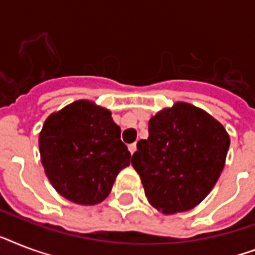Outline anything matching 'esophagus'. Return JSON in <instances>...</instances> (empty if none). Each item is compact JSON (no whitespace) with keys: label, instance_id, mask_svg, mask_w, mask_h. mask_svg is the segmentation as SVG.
<instances>
[{"label":"esophagus","instance_id":"esophagus-1","mask_svg":"<svg viewBox=\"0 0 255 255\" xmlns=\"http://www.w3.org/2000/svg\"><path fill=\"white\" fill-rule=\"evenodd\" d=\"M128 149H129V152H131L132 155H133V153H135V151H136V144L135 143L129 144V145H128Z\"/></svg>","mask_w":255,"mask_h":255}]
</instances>
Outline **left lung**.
<instances>
[{
	"label": "left lung",
	"mask_w": 255,
	"mask_h": 255,
	"mask_svg": "<svg viewBox=\"0 0 255 255\" xmlns=\"http://www.w3.org/2000/svg\"><path fill=\"white\" fill-rule=\"evenodd\" d=\"M148 133L132 156L148 201L165 214L198 205L225 167L230 139L224 126L201 108L178 102L152 116Z\"/></svg>",
	"instance_id": "1"
}]
</instances>
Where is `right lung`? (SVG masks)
<instances>
[{"label":"right lung","instance_id":"1","mask_svg":"<svg viewBox=\"0 0 255 255\" xmlns=\"http://www.w3.org/2000/svg\"><path fill=\"white\" fill-rule=\"evenodd\" d=\"M39 152L51 185L81 205L103 201L118 173L131 163L111 112L88 100H77L46 119Z\"/></svg>","mask_w":255,"mask_h":255}]
</instances>
